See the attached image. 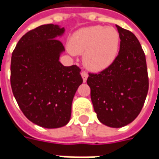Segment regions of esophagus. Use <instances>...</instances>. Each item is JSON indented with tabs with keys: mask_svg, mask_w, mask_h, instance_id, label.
<instances>
[{
	"mask_svg": "<svg viewBox=\"0 0 159 159\" xmlns=\"http://www.w3.org/2000/svg\"><path fill=\"white\" fill-rule=\"evenodd\" d=\"M81 77H82L83 79V81L84 82H86L87 81V80H88V77H89V74H88V72L87 71H85V70H83V71H81Z\"/></svg>",
	"mask_w": 159,
	"mask_h": 159,
	"instance_id": "esophagus-1",
	"label": "esophagus"
}]
</instances>
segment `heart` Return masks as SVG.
<instances>
[{
    "label": "heart",
    "instance_id": "b5f03b06",
    "mask_svg": "<svg viewBox=\"0 0 159 159\" xmlns=\"http://www.w3.org/2000/svg\"><path fill=\"white\" fill-rule=\"evenodd\" d=\"M119 34L113 27L93 25L77 31L69 40L72 54H83L87 68L99 71L112 64L118 55Z\"/></svg>",
    "mask_w": 159,
    "mask_h": 159
}]
</instances>
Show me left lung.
Here are the masks:
<instances>
[{
    "label": "left lung",
    "instance_id": "left-lung-1",
    "mask_svg": "<svg viewBox=\"0 0 159 159\" xmlns=\"http://www.w3.org/2000/svg\"><path fill=\"white\" fill-rule=\"evenodd\" d=\"M120 38L119 55L98 73H89L91 101L103 125L122 127L136 119L149 90L146 57L132 32L116 25Z\"/></svg>",
    "mask_w": 159,
    "mask_h": 159
}]
</instances>
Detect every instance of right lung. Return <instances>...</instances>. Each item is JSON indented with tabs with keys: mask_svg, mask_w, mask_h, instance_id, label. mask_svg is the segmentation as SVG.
Listing matches in <instances>:
<instances>
[{
	"mask_svg": "<svg viewBox=\"0 0 159 159\" xmlns=\"http://www.w3.org/2000/svg\"><path fill=\"white\" fill-rule=\"evenodd\" d=\"M64 28L48 24L29 31L11 57L10 85L24 115L45 128H58L70 119L71 102L83 82L77 65L59 62L64 51L57 39Z\"/></svg>",
	"mask_w": 159,
	"mask_h": 159,
	"instance_id": "1",
	"label": "right lung"
}]
</instances>
